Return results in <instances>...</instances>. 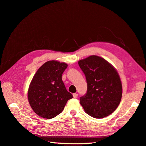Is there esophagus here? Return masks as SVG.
Segmentation results:
<instances>
[{"mask_svg":"<svg viewBox=\"0 0 146 146\" xmlns=\"http://www.w3.org/2000/svg\"><path fill=\"white\" fill-rule=\"evenodd\" d=\"M73 96L74 98H77V97H78V94H77V93H74Z\"/></svg>","mask_w":146,"mask_h":146,"instance_id":"34e87169","label":"esophagus"}]
</instances>
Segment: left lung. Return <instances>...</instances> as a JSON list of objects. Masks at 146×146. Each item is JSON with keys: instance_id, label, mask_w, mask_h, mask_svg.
I'll return each mask as SVG.
<instances>
[{"instance_id": "obj_1", "label": "left lung", "mask_w": 146, "mask_h": 146, "mask_svg": "<svg viewBox=\"0 0 146 146\" xmlns=\"http://www.w3.org/2000/svg\"><path fill=\"white\" fill-rule=\"evenodd\" d=\"M78 64L86 76L87 93L80 103L91 117L102 118L113 112L120 103L122 86L118 74L105 59L91 55Z\"/></svg>"}]
</instances>
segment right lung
I'll list each match as a JSON object with an SVG mask.
<instances>
[{
  "mask_svg": "<svg viewBox=\"0 0 146 146\" xmlns=\"http://www.w3.org/2000/svg\"><path fill=\"white\" fill-rule=\"evenodd\" d=\"M64 62L50 60L38 69L29 84L28 98L36 114L44 118H53L62 113L67 101L73 98L62 79L67 69Z\"/></svg>",
  "mask_w": 146,
  "mask_h": 146,
  "instance_id": "obj_1",
  "label": "right lung"
}]
</instances>
